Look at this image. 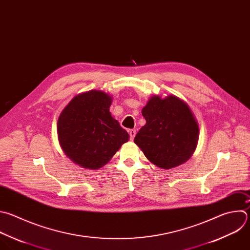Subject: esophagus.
I'll list each match as a JSON object with an SVG mask.
<instances>
[{
    "instance_id": "1",
    "label": "esophagus",
    "mask_w": 250,
    "mask_h": 250,
    "mask_svg": "<svg viewBox=\"0 0 250 250\" xmlns=\"http://www.w3.org/2000/svg\"><path fill=\"white\" fill-rule=\"evenodd\" d=\"M128 133H129L130 139L133 140V139H134V136H135V134H136V130H135V129H129V130H128Z\"/></svg>"
}]
</instances>
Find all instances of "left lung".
<instances>
[{"instance_id": "8db88e82", "label": "left lung", "mask_w": 250, "mask_h": 250, "mask_svg": "<svg viewBox=\"0 0 250 250\" xmlns=\"http://www.w3.org/2000/svg\"><path fill=\"white\" fill-rule=\"evenodd\" d=\"M146 125L134 137L157 167L173 169L187 162L198 141V125L189 107L176 96H153L142 109Z\"/></svg>"}]
</instances>
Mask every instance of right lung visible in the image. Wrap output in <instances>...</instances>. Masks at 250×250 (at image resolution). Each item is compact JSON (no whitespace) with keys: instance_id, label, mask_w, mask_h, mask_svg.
I'll return each mask as SVG.
<instances>
[{"instance_id":"right-lung-1","label":"right lung","mask_w":250,"mask_h":250,"mask_svg":"<svg viewBox=\"0 0 250 250\" xmlns=\"http://www.w3.org/2000/svg\"><path fill=\"white\" fill-rule=\"evenodd\" d=\"M112 98L91 90L75 96L58 121V136L65 155L81 167L97 170L115 155L129 135L110 113Z\"/></svg>"}]
</instances>
